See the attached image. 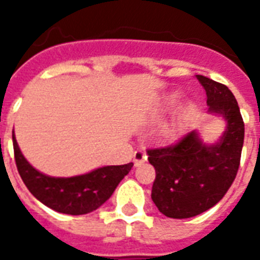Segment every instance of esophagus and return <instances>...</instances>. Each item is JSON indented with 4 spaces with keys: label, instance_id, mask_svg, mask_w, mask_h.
I'll use <instances>...</instances> for the list:
<instances>
[{
    "label": "esophagus",
    "instance_id": "34e87169",
    "mask_svg": "<svg viewBox=\"0 0 260 260\" xmlns=\"http://www.w3.org/2000/svg\"><path fill=\"white\" fill-rule=\"evenodd\" d=\"M147 159V155L144 151L142 150H136L135 151V154H134V163H135V166H139L140 163L144 162Z\"/></svg>",
    "mask_w": 260,
    "mask_h": 260
}]
</instances>
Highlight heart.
<instances>
[{"instance_id": "heart-1", "label": "heart", "mask_w": 260, "mask_h": 260, "mask_svg": "<svg viewBox=\"0 0 260 260\" xmlns=\"http://www.w3.org/2000/svg\"><path fill=\"white\" fill-rule=\"evenodd\" d=\"M178 97H179V95H178L177 93L171 94L170 97H169V102H174V101H177V100H178ZM171 132H173V128H169V129L166 131V135H171Z\"/></svg>"}]
</instances>
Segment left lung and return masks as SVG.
Returning a JSON list of instances; mask_svg holds the SVG:
<instances>
[{
    "instance_id": "1",
    "label": "left lung",
    "mask_w": 260,
    "mask_h": 260,
    "mask_svg": "<svg viewBox=\"0 0 260 260\" xmlns=\"http://www.w3.org/2000/svg\"><path fill=\"white\" fill-rule=\"evenodd\" d=\"M206 91L208 113L225 122L213 143H205L197 129L169 147L148 150V162L156 177L151 198L160 213L171 218H189L217 204L232 185L244 142L238 101L225 85L197 75Z\"/></svg>"
}]
</instances>
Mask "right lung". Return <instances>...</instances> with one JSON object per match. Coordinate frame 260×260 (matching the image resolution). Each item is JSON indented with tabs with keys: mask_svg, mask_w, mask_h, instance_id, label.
I'll return each instance as SVG.
<instances>
[{
	"mask_svg": "<svg viewBox=\"0 0 260 260\" xmlns=\"http://www.w3.org/2000/svg\"><path fill=\"white\" fill-rule=\"evenodd\" d=\"M14 159L22 182L39 201L59 213L79 216L98 209L113 194L134 163L102 166L74 177H51L36 170L22 155L13 131Z\"/></svg>",
	"mask_w": 260,
	"mask_h": 260,
	"instance_id": "obj_1",
	"label": "right lung"
}]
</instances>
